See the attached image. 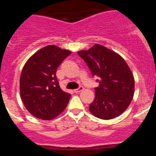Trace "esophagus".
<instances>
[{"instance_id":"1","label":"esophagus","mask_w":156,"mask_h":156,"mask_svg":"<svg viewBox=\"0 0 156 156\" xmlns=\"http://www.w3.org/2000/svg\"><path fill=\"white\" fill-rule=\"evenodd\" d=\"M83 90V87L82 86H80L79 88H77V89H75V90H74V92H75V93H80V92L82 91Z\"/></svg>"}]
</instances>
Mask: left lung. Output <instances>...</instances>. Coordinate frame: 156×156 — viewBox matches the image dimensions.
<instances>
[{
    "label": "left lung",
    "instance_id": "left-lung-1",
    "mask_svg": "<svg viewBox=\"0 0 156 156\" xmlns=\"http://www.w3.org/2000/svg\"><path fill=\"white\" fill-rule=\"evenodd\" d=\"M78 55L84 60L99 86L95 87V98L90 112L101 119L119 116L128 108L134 93V78L125 60L113 51L94 44Z\"/></svg>",
    "mask_w": 156,
    "mask_h": 156
}]
</instances>
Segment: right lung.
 <instances>
[{"label":"right lung","mask_w":156,"mask_h":156,"mask_svg":"<svg viewBox=\"0 0 156 156\" xmlns=\"http://www.w3.org/2000/svg\"><path fill=\"white\" fill-rule=\"evenodd\" d=\"M71 53L55 45H48L33 55L23 66L19 82L20 97L34 116L51 120L66 108L71 95L62 90L55 73Z\"/></svg>","instance_id":"add662e5"}]
</instances>
